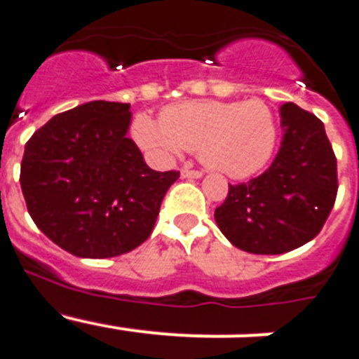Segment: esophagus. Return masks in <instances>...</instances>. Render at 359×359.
<instances>
[{
    "label": "esophagus",
    "instance_id": "esophagus-1",
    "mask_svg": "<svg viewBox=\"0 0 359 359\" xmlns=\"http://www.w3.org/2000/svg\"><path fill=\"white\" fill-rule=\"evenodd\" d=\"M182 176L189 177V180H199V177H203V172H199V170H190L185 167V169L182 170Z\"/></svg>",
    "mask_w": 359,
    "mask_h": 359
}]
</instances>
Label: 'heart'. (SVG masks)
Returning a JSON list of instances; mask_svg holds the SVG:
<instances>
[{
    "label": "heart",
    "mask_w": 359,
    "mask_h": 359,
    "mask_svg": "<svg viewBox=\"0 0 359 359\" xmlns=\"http://www.w3.org/2000/svg\"><path fill=\"white\" fill-rule=\"evenodd\" d=\"M133 136L142 149L156 156L176 158L196 151L205 167L228 177H248L273 156L278 138L277 116L266 102L190 100L161 113L156 122L138 115Z\"/></svg>",
    "instance_id": "obj_1"
}]
</instances>
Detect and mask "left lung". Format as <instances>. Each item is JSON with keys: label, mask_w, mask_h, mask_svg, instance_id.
Here are the masks:
<instances>
[{"label": "left lung", "mask_w": 359, "mask_h": 359, "mask_svg": "<svg viewBox=\"0 0 359 359\" xmlns=\"http://www.w3.org/2000/svg\"><path fill=\"white\" fill-rule=\"evenodd\" d=\"M282 144L273 163L230 185L215 223L233 246L257 255L300 248L322 230L338 192L336 156L323 123L297 104L280 107Z\"/></svg>", "instance_id": "1"}]
</instances>
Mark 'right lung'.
<instances>
[{
  "label": "right lung",
  "instance_id": "right-lung-1",
  "mask_svg": "<svg viewBox=\"0 0 359 359\" xmlns=\"http://www.w3.org/2000/svg\"><path fill=\"white\" fill-rule=\"evenodd\" d=\"M129 123V104L93 100L55 115L25 145L28 214L72 255L107 259L140 246L180 177L147 167Z\"/></svg>",
  "mask_w": 359,
  "mask_h": 359
}]
</instances>
